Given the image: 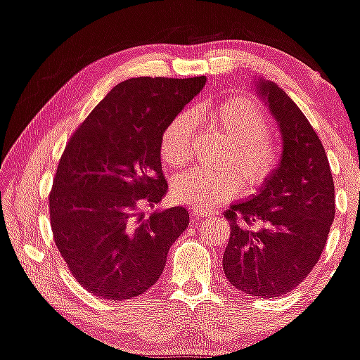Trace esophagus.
Returning a JSON list of instances; mask_svg holds the SVG:
<instances>
[{
  "label": "esophagus",
  "instance_id": "esophagus-1",
  "mask_svg": "<svg viewBox=\"0 0 360 360\" xmlns=\"http://www.w3.org/2000/svg\"><path fill=\"white\" fill-rule=\"evenodd\" d=\"M207 216H213V213L207 210H193V213H191V218L194 219V221H201V219L207 218Z\"/></svg>",
  "mask_w": 360,
  "mask_h": 360
}]
</instances>
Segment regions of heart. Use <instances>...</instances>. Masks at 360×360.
I'll use <instances>...</instances> for the list:
<instances>
[{
  "label": "heart",
  "instance_id": "b5f03b06",
  "mask_svg": "<svg viewBox=\"0 0 360 360\" xmlns=\"http://www.w3.org/2000/svg\"><path fill=\"white\" fill-rule=\"evenodd\" d=\"M210 122L233 142L229 162H235L251 186L262 184L275 171L278 150L271 139L268 117L251 98L231 97L201 109ZM193 119L181 112L164 129L161 155L169 166H179L188 159ZM241 189V179L235 169L211 171L191 167L172 181V193L179 201L196 207H213Z\"/></svg>",
  "mask_w": 360,
  "mask_h": 360
}]
</instances>
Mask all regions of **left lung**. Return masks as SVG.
I'll return each instance as SVG.
<instances>
[{"mask_svg":"<svg viewBox=\"0 0 360 360\" xmlns=\"http://www.w3.org/2000/svg\"><path fill=\"white\" fill-rule=\"evenodd\" d=\"M281 136L278 166L251 198L229 206L231 235L223 270L233 287L258 298L292 292L317 265L335 214L333 179L322 142L278 85L255 79Z\"/></svg>","mask_w":360,"mask_h":360,"instance_id":"1","label":"left lung"}]
</instances>
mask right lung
I'll use <instances>...</instances> for the list:
<instances>
[{"mask_svg": "<svg viewBox=\"0 0 360 360\" xmlns=\"http://www.w3.org/2000/svg\"><path fill=\"white\" fill-rule=\"evenodd\" d=\"M206 77H139L115 85L77 129L50 193L56 248L73 278L103 300L149 290L167 251L188 228L183 206L155 210L167 193L161 136L201 92Z\"/></svg>", "mask_w": 360, "mask_h": 360, "instance_id": "right-lung-1", "label": "right lung"}]
</instances>
